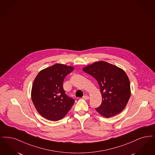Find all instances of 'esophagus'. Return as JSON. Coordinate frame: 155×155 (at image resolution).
Here are the masks:
<instances>
[{
  "mask_svg": "<svg viewBox=\"0 0 155 155\" xmlns=\"http://www.w3.org/2000/svg\"><path fill=\"white\" fill-rule=\"evenodd\" d=\"M82 98L84 100H88L89 99V97L88 96H87V95H85V96H84L82 97Z\"/></svg>",
  "mask_w": 155,
  "mask_h": 155,
  "instance_id": "esophagus-1",
  "label": "esophagus"
}]
</instances>
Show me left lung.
<instances>
[{
	"instance_id": "8db88e82",
	"label": "left lung",
	"mask_w": 155,
	"mask_h": 155,
	"mask_svg": "<svg viewBox=\"0 0 155 155\" xmlns=\"http://www.w3.org/2000/svg\"><path fill=\"white\" fill-rule=\"evenodd\" d=\"M82 70L93 77L99 85L102 102L96 110L106 118L122 111L131 94L130 81L124 70L101 61L84 67Z\"/></svg>"
}]
</instances>
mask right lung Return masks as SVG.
Listing matches in <instances>:
<instances>
[{
  "instance_id": "obj_1",
  "label": "right lung",
  "mask_w": 155,
  "mask_h": 155,
  "mask_svg": "<svg viewBox=\"0 0 155 155\" xmlns=\"http://www.w3.org/2000/svg\"><path fill=\"white\" fill-rule=\"evenodd\" d=\"M74 68L56 63L41 70L33 81L31 91L33 103L44 118L57 121L64 118L74 104L63 88L64 78Z\"/></svg>"
}]
</instances>
